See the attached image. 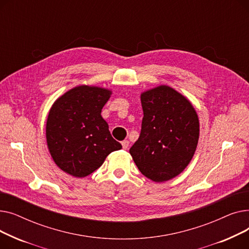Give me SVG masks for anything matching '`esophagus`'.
<instances>
[{"label":"esophagus","mask_w":249,"mask_h":249,"mask_svg":"<svg viewBox=\"0 0 249 249\" xmlns=\"http://www.w3.org/2000/svg\"><path fill=\"white\" fill-rule=\"evenodd\" d=\"M128 146H129V141L128 140L122 141V147H123V149H127Z\"/></svg>","instance_id":"obj_1"}]
</instances>
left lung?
<instances>
[{"instance_id": "1", "label": "left lung", "mask_w": 249, "mask_h": 249, "mask_svg": "<svg viewBox=\"0 0 249 249\" xmlns=\"http://www.w3.org/2000/svg\"><path fill=\"white\" fill-rule=\"evenodd\" d=\"M141 132L129 152L140 173L162 182L178 176L195 154L200 135L198 114L192 103L168 86L140 96Z\"/></svg>"}]
</instances>
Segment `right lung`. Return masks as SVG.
Wrapping results in <instances>:
<instances>
[{"label":"right lung","mask_w":249,"mask_h":249,"mask_svg":"<svg viewBox=\"0 0 249 249\" xmlns=\"http://www.w3.org/2000/svg\"><path fill=\"white\" fill-rule=\"evenodd\" d=\"M112 90L77 86L52 105L46 121V142L55 164L75 178L98 169L107 156L122 148L101 115Z\"/></svg>","instance_id":"1"}]
</instances>
